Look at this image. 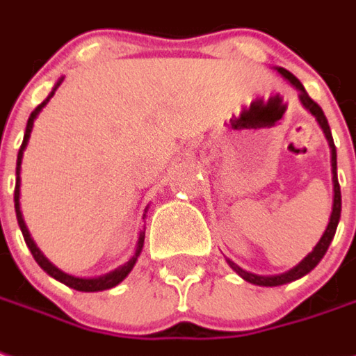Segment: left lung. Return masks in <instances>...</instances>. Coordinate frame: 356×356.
<instances>
[{
	"label": "left lung",
	"instance_id": "obj_1",
	"mask_svg": "<svg viewBox=\"0 0 356 356\" xmlns=\"http://www.w3.org/2000/svg\"><path fill=\"white\" fill-rule=\"evenodd\" d=\"M280 73L289 81L295 88H299V96H300V102H302V106L318 119V123L320 127L324 129L325 133V138H327V143H330V148H332V173H334V210H332V216H330V223H327V227H325L324 235L322 238L318 241V245L314 247V250L310 252V254L300 262L299 266H295L293 270L289 272L282 273V275H256V273H250V272H245L243 268H238L237 264H233L231 260L229 266L235 270V272L243 277V280H247V282L254 283V285H262V287H275V285H283V283H289V282H295V280H299L302 275H307L310 270H314L318 266V262L324 258L325 250L330 247V243H332V238L335 235V229H337V223H339V218H341V191H339V181H337V154H335V144H334V138H332V131H330V125H327V119H325L324 111L322 108L318 106L316 102L312 100L310 96L307 94L305 90V86L299 83V79L297 76H293V74L287 71V69H283L280 67L277 69Z\"/></svg>",
	"mask_w": 356,
	"mask_h": 356
}]
</instances>
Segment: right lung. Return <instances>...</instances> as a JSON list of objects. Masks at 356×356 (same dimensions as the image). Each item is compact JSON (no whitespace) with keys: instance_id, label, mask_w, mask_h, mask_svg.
<instances>
[{"instance_id":"add662e5","label":"right lung","mask_w":356,"mask_h":356,"mask_svg":"<svg viewBox=\"0 0 356 356\" xmlns=\"http://www.w3.org/2000/svg\"><path fill=\"white\" fill-rule=\"evenodd\" d=\"M63 81V79H61ZM61 81L54 86V90L49 92V96L46 100L40 104L38 108L34 109L31 113V118H29V123H26V131H24V138H22V144H21V150H19V156H17V175H19V171H21V160H22V152H24V148H26V143H29V138H31V131H32V125H34V119L36 115L40 113V109L44 108L46 104L49 102V98L56 94L57 86L61 84ZM19 186H21V179L17 177V185H15V212H17V221H19V227L22 231V237H24V243H26V247L31 248L32 256H34V260L38 262V266L44 270V272H48L51 277H56L57 282L65 283L69 287H73L76 291H86V293H92V291H104V289H111V287H115L118 283H121L125 280L129 272L133 270V266H135L136 258L140 254V250H143V245H144V231H140V237H138V243H136V250L133 258L127 262L125 266H121L118 268L115 272L108 273V275H102V277H94V280H83V277H73V275H69V273L61 272V270H57L56 266L49 262L46 256L42 254L38 250V247L34 245V241L31 238L29 235V229H26V225H24V221H22V216H21V208H19Z\"/></svg>"}]
</instances>
